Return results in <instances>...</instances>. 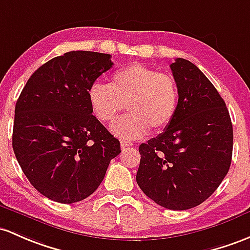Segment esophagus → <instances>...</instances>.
<instances>
[{"label":"esophagus","instance_id":"1","mask_svg":"<svg viewBox=\"0 0 250 250\" xmlns=\"http://www.w3.org/2000/svg\"><path fill=\"white\" fill-rule=\"evenodd\" d=\"M120 146H122V149H125V147H128V146H132L133 143L132 142H128V141H124L123 139L122 142H120Z\"/></svg>","mask_w":250,"mask_h":250}]
</instances>
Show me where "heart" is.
Segmentation results:
<instances>
[{"label":"heart","mask_w":250,"mask_h":250,"mask_svg":"<svg viewBox=\"0 0 250 250\" xmlns=\"http://www.w3.org/2000/svg\"><path fill=\"white\" fill-rule=\"evenodd\" d=\"M88 100L93 114L104 124H112L127 107L130 114L112 130L122 138L137 139L170 124L178 109L179 88L171 75L133 63L115 71L111 84L94 82Z\"/></svg>","instance_id":"obj_1"}]
</instances>
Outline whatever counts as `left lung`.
I'll return each instance as SVG.
<instances>
[{
  "instance_id": "1",
  "label": "left lung",
  "mask_w": 250,
  "mask_h": 250,
  "mask_svg": "<svg viewBox=\"0 0 250 250\" xmlns=\"http://www.w3.org/2000/svg\"><path fill=\"white\" fill-rule=\"evenodd\" d=\"M179 104L162 133L139 146L137 184L169 210L204 203L229 171L232 124L224 100L198 66L184 58L170 64Z\"/></svg>"
}]
</instances>
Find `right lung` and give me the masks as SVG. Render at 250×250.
Wrapping results in <instances>:
<instances>
[{
    "label": "right lung",
    "instance_id": "right-lung-1",
    "mask_svg": "<svg viewBox=\"0 0 250 250\" xmlns=\"http://www.w3.org/2000/svg\"><path fill=\"white\" fill-rule=\"evenodd\" d=\"M111 55L70 51L33 72L15 104L13 150L38 192L77 203L100 186L120 143L92 114L88 89Z\"/></svg>",
    "mask_w": 250,
    "mask_h": 250
}]
</instances>
